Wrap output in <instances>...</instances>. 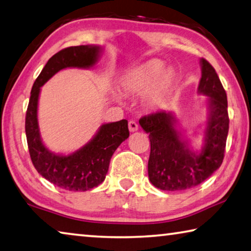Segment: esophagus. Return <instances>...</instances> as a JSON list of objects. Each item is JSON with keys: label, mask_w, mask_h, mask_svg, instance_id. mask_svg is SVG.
Instances as JSON below:
<instances>
[{"label": "esophagus", "mask_w": 251, "mask_h": 251, "mask_svg": "<svg viewBox=\"0 0 251 251\" xmlns=\"http://www.w3.org/2000/svg\"><path fill=\"white\" fill-rule=\"evenodd\" d=\"M128 126H129V131H130V132H135V131H137V130L139 129L138 125H137V123H135L134 121H129Z\"/></svg>", "instance_id": "34e87169"}]
</instances>
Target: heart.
I'll return each mask as SVG.
<instances>
[{
    "mask_svg": "<svg viewBox=\"0 0 251 251\" xmlns=\"http://www.w3.org/2000/svg\"><path fill=\"white\" fill-rule=\"evenodd\" d=\"M164 64L152 60L141 67L132 69L121 77L122 91L130 96H138L149 90L147 102L151 108L161 105L174 87L176 75L172 70H164Z\"/></svg>",
    "mask_w": 251,
    "mask_h": 251,
    "instance_id": "1",
    "label": "heart"
}]
</instances>
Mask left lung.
<instances>
[{
  "label": "left lung",
  "instance_id": "1",
  "mask_svg": "<svg viewBox=\"0 0 251 251\" xmlns=\"http://www.w3.org/2000/svg\"><path fill=\"white\" fill-rule=\"evenodd\" d=\"M200 65L198 93L208 97L201 150L192 149L190 141L176 129L178 121L170 111H158L139 120L150 139L149 180L164 191L198 186L219 169L224 160L229 130L227 94L212 65L204 59H200Z\"/></svg>",
  "mask_w": 251,
  "mask_h": 251
}]
</instances>
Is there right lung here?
Listing matches in <instances>:
<instances>
[{"instance_id":"1","label":"right lung","mask_w":251,"mask_h":251,"mask_svg":"<svg viewBox=\"0 0 251 251\" xmlns=\"http://www.w3.org/2000/svg\"><path fill=\"white\" fill-rule=\"evenodd\" d=\"M101 51L102 48L99 45H79L63 49L48 61L31 90L25 117L30 157L33 166L43 178L64 190L87 191L103 182L111 157L130 134L126 120L103 123L87 145L70 154L52 152L41 139L38 121L41 87L63 69L94 67Z\"/></svg>"}]
</instances>
